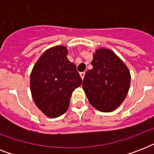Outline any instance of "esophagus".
<instances>
[{"instance_id":"obj_1","label":"esophagus","mask_w":154,"mask_h":154,"mask_svg":"<svg viewBox=\"0 0 154 154\" xmlns=\"http://www.w3.org/2000/svg\"><path fill=\"white\" fill-rule=\"evenodd\" d=\"M85 74V72H81V73H80V76H81V77H82V80L84 79Z\"/></svg>"}]
</instances>
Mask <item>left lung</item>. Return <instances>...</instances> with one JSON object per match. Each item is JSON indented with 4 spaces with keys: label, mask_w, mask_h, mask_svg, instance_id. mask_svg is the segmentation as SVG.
Wrapping results in <instances>:
<instances>
[{
    "label": "left lung",
    "mask_w": 154,
    "mask_h": 154,
    "mask_svg": "<svg viewBox=\"0 0 154 154\" xmlns=\"http://www.w3.org/2000/svg\"><path fill=\"white\" fill-rule=\"evenodd\" d=\"M91 64L93 69L87 71L82 84L87 98L100 111H113L129 91V69L113 52L104 48L94 53Z\"/></svg>",
    "instance_id": "left-lung-1"
}]
</instances>
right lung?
Here are the masks:
<instances>
[{"label": "right lung", "mask_w": 154, "mask_h": 154, "mask_svg": "<svg viewBox=\"0 0 154 154\" xmlns=\"http://www.w3.org/2000/svg\"><path fill=\"white\" fill-rule=\"evenodd\" d=\"M65 46H55L38 59L30 75L32 98L49 117H57L68 109L72 91L82 80L73 63L68 60Z\"/></svg>", "instance_id": "obj_1"}]
</instances>
